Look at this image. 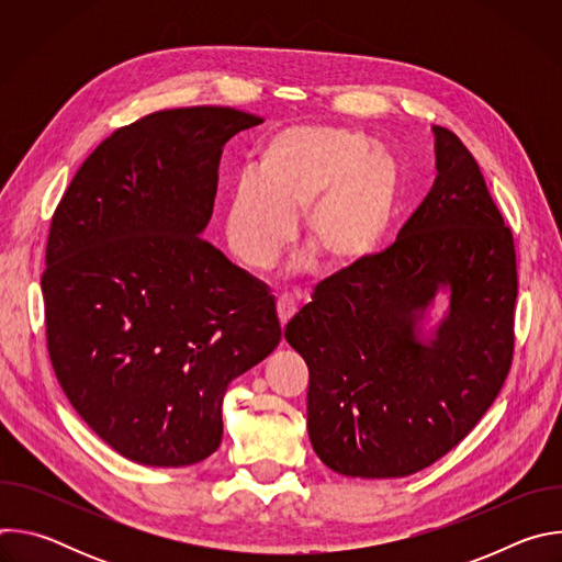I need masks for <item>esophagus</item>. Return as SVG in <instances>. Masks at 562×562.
Instances as JSON below:
<instances>
[{
    "mask_svg": "<svg viewBox=\"0 0 562 562\" xmlns=\"http://www.w3.org/2000/svg\"><path fill=\"white\" fill-rule=\"evenodd\" d=\"M297 311V302L291 293H280L278 295V317H280V325L284 327L289 319L293 317V313Z\"/></svg>",
    "mask_w": 562,
    "mask_h": 562,
    "instance_id": "1",
    "label": "esophagus"
}]
</instances>
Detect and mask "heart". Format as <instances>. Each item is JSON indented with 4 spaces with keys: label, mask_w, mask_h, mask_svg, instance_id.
Instances as JSON below:
<instances>
[{
    "label": "heart",
    "mask_w": 562,
    "mask_h": 562,
    "mask_svg": "<svg viewBox=\"0 0 562 562\" xmlns=\"http://www.w3.org/2000/svg\"><path fill=\"white\" fill-rule=\"evenodd\" d=\"M397 195L393 157L340 126H291L273 133L256 171L239 173L226 198V239L235 258L267 269L295 233L331 271L364 258L389 226Z\"/></svg>",
    "instance_id": "b5f03b06"
}]
</instances>
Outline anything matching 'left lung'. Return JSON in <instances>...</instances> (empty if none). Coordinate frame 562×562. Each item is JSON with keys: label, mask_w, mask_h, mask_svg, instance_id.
<instances>
[{"label": "left lung", "mask_w": 562, "mask_h": 562, "mask_svg": "<svg viewBox=\"0 0 562 562\" xmlns=\"http://www.w3.org/2000/svg\"><path fill=\"white\" fill-rule=\"evenodd\" d=\"M436 182L375 256L317 282L284 327L308 367V438L329 469L403 477L449 453L487 414L514 360L518 271L480 167L434 126ZM437 340H415L417 313L442 284Z\"/></svg>", "instance_id": "obj_1"}]
</instances>
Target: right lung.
Wrapping results in <instances>:
<instances>
[{"label":"right lung","mask_w":562,"mask_h":562,"mask_svg":"<svg viewBox=\"0 0 562 562\" xmlns=\"http://www.w3.org/2000/svg\"><path fill=\"white\" fill-rule=\"evenodd\" d=\"M262 122L231 106L144 115L85 159L53 213V371L82 420L139 464L209 458L228 382L282 338L269 289L198 235L222 146Z\"/></svg>","instance_id":"add662e5"}]
</instances>
